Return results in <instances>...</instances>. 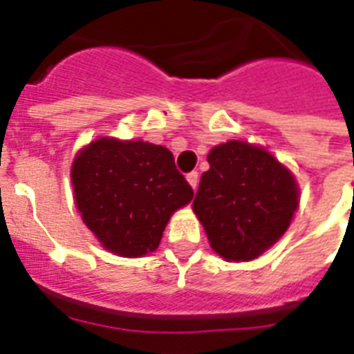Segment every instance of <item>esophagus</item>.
Returning a JSON list of instances; mask_svg holds the SVG:
<instances>
[{
  "label": "esophagus",
  "mask_w": 354,
  "mask_h": 354,
  "mask_svg": "<svg viewBox=\"0 0 354 354\" xmlns=\"http://www.w3.org/2000/svg\"><path fill=\"white\" fill-rule=\"evenodd\" d=\"M185 178H187V184L192 185L193 189H197V185H199V172H189Z\"/></svg>",
  "instance_id": "1"
}]
</instances>
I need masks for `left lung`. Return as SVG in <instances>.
<instances>
[{
	"instance_id": "obj_1",
	"label": "left lung",
	"mask_w": 354,
	"mask_h": 354,
	"mask_svg": "<svg viewBox=\"0 0 354 354\" xmlns=\"http://www.w3.org/2000/svg\"><path fill=\"white\" fill-rule=\"evenodd\" d=\"M193 212L225 261H250L286 233L299 207L296 176L266 147L243 140L214 146L207 157Z\"/></svg>"
}]
</instances>
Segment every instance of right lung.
I'll use <instances>...</instances> for the list:
<instances>
[{"mask_svg":"<svg viewBox=\"0 0 354 354\" xmlns=\"http://www.w3.org/2000/svg\"><path fill=\"white\" fill-rule=\"evenodd\" d=\"M81 220L108 252L142 258L155 252L170 216L193 199L165 146L102 136L72 162Z\"/></svg>","mask_w":354,"mask_h":354,"instance_id":"1","label":"right lung"}]
</instances>
